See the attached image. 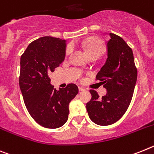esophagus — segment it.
Returning <instances> with one entry per match:
<instances>
[{
  "label": "esophagus",
  "instance_id": "1",
  "mask_svg": "<svg viewBox=\"0 0 154 154\" xmlns=\"http://www.w3.org/2000/svg\"><path fill=\"white\" fill-rule=\"evenodd\" d=\"M78 89H79V91L80 92H82V91H85V89H84V88H82V87H79L78 88Z\"/></svg>",
  "mask_w": 154,
  "mask_h": 154
}]
</instances>
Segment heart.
I'll return each mask as SVG.
<instances>
[{
  "label": "heart",
  "instance_id": "b5f03b06",
  "mask_svg": "<svg viewBox=\"0 0 154 154\" xmlns=\"http://www.w3.org/2000/svg\"><path fill=\"white\" fill-rule=\"evenodd\" d=\"M83 46L85 48V52L88 56L93 53H98L101 55L102 53L105 45L100 38L97 37H89L86 38L83 42ZM72 52V47L69 45L66 49V54L69 55Z\"/></svg>",
  "mask_w": 154,
  "mask_h": 154
}]
</instances>
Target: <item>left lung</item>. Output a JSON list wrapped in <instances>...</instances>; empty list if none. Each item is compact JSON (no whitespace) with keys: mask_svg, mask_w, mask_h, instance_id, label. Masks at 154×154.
<instances>
[{"mask_svg":"<svg viewBox=\"0 0 154 154\" xmlns=\"http://www.w3.org/2000/svg\"><path fill=\"white\" fill-rule=\"evenodd\" d=\"M107 42L108 57L96 79L107 90L100 98L91 90L92 97L87 103L88 116L99 125H109L119 120L129 108L137 80L133 50L119 35L109 33Z\"/></svg>","mask_w":154,"mask_h":154,"instance_id":"1","label":"left lung"}]
</instances>
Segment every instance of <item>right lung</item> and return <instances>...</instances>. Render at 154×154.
<instances>
[{
	"mask_svg": "<svg viewBox=\"0 0 154 154\" xmlns=\"http://www.w3.org/2000/svg\"><path fill=\"white\" fill-rule=\"evenodd\" d=\"M66 40L44 36L31 42L20 60L19 86L24 102L33 119L48 129L66 123L69 104L78 93L74 84L56 90L48 73L65 59Z\"/></svg>",
	"mask_w": 154,
	"mask_h": 154,
	"instance_id": "right-lung-1",
	"label": "right lung"
}]
</instances>
